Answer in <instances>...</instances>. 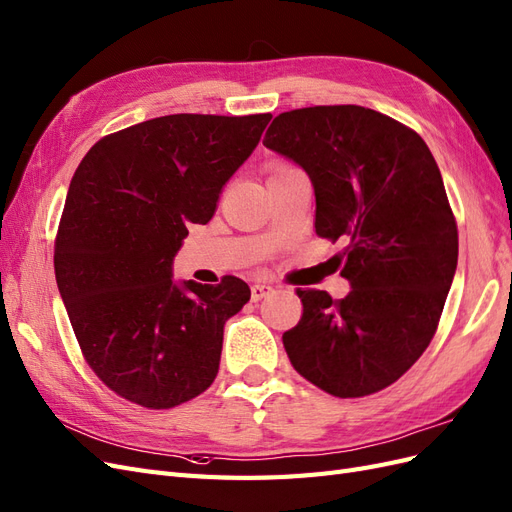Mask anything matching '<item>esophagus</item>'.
<instances>
[{"instance_id": "esophagus-1", "label": "esophagus", "mask_w": 512, "mask_h": 512, "mask_svg": "<svg viewBox=\"0 0 512 512\" xmlns=\"http://www.w3.org/2000/svg\"><path fill=\"white\" fill-rule=\"evenodd\" d=\"M271 292H273V286H269V284H254L252 286V301H260L262 297H269Z\"/></svg>"}]
</instances>
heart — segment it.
<instances>
[{
  "label": "heart",
  "instance_id": "1",
  "mask_svg": "<svg viewBox=\"0 0 512 512\" xmlns=\"http://www.w3.org/2000/svg\"><path fill=\"white\" fill-rule=\"evenodd\" d=\"M282 168H286V166H282Z\"/></svg>",
  "mask_w": 512,
  "mask_h": 512
}]
</instances>
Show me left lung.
<instances>
[{
	"label": "left lung",
	"instance_id": "obj_1",
	"mask_svg": "<svg viewBox=\"0 0 512 512\" xmlns=\"http://www.w3.org/2000/svg\"><path fill=\"white\" fill-rule=\"evenodd\" d=\"M262 145L312 181L318 235L348 243L352 290L342 301L299 290L288 359L335 397L382 391L429 346L455 277L457 224L440 168L414 130L354 104L277 115Z\"/></svg>",
	"mask_w": 512,
	"mask_h": 512
}]
</instances>
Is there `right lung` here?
<instances>
[{
  "mask_svg": "<svg viewBox=\"0 0 512 512\" xmlns=\"http://www.w3.org/2000/svg\"><path fill=\"white\" fill-rule=\"evenodd\" d=\"M271 115H166L104 136L76 168L55 241L57 288L89 367L123 399L173 408L218 376L224 324L250 286L173 280Z\"/></svg>",
  "mask_w": 512,
  "mask_h": 512,
  "instance_id": "right-lung-1",
  "label": "right lung"
}]
</instances>
